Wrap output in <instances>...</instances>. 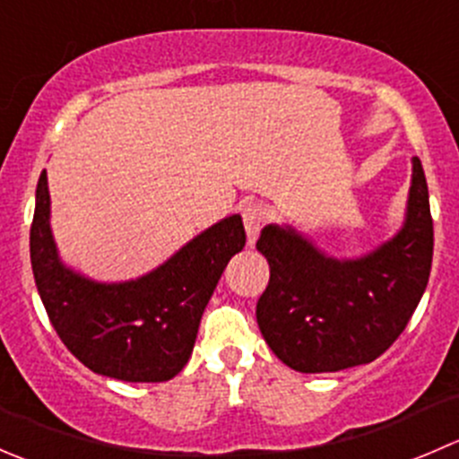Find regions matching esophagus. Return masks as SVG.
Masks as SVG:
<instances>
[{"label": "esophagus", "mask_w": 459, "mask_h": 459, "mask_svg": "<svg viewBox=\"0 0 459 459\" xmlns=\"http://www.w3.org/2000/svg\"><path fill=\"white\" fill-rule=\"evenodd\" d=\"M242 220L248 235V244H253L257 239L259 230H262L264 220H266V211H264L262 204H247L242 208Z\"/></svg>", "instance_id": "34e87169"}]
</instances>
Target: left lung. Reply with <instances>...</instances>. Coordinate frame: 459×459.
I'll return each instance as SVG.
<instances>
[{"label":"left lung","mask_w":459,"mask_h":459,"mask_svg":"<svg viewBox=\"0 0 459 459\" xmlns=\"http://www.w3.org/2000/svg\"><path fill=\"white\" fill-rule=\"evenodd\" d=\"M271 280L257 324L273 353L299 373H335L377 359L400 337L427 290L433 220L422 161L413 157L402 229L359 257H333L293 226L257 239Z\"/></svg>","instance_id":"obj_1"}]
</instances>
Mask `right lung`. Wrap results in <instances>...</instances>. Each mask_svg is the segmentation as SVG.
Wrapping results in <instances>:
<instances>
[{"instance_id": "add662e5", "label": "right lung", "mask_w": 459, "mask_h": 459, "mask_svg": "<svg viewBox=\"0 0 459 459\" xmlns=\"http://www.w3.org/2000/svg\"><path fill=\"white\" fill-rule=\"evenodd\" d=\"M247 244L242 217L208 226L175 255L128 281H97L62 262L50 230L46 170L37 182L30 264L50 324L92 373L122 382H166L195 346L204 308L229 259Z\"/></svg>"}]
</instances>
